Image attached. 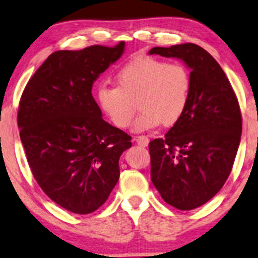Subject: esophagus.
I'll return each mask as SVG.
<instances>
[{
    "label": "esophagus",
    "mask_w": 258,
    "mask_h": 258,
    "mask_svg": "<svg viewBox=\"0 0 258 258\" xmlns=\"http://www.w3.org/2000/svg\"><path fill=\"white\" fill-rule=\"evenodd\" d=\"M135 141H136V144H138L139 146H141V147H147L149 140H148L147 136L142 135V136H136Z\"/></svg>",
    "instance_id": "1"
}]
</instances>
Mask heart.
<instances>
[{"mask_svg": "<svg viewBox=\"0 0 258 258\" xmlns=\"http://www.w3.org/2000/svg\"><path fill=\"white\" fill-rule=\"evenodd\" d=\"M116 84L99 85L95 100L104 116L119 129L132 123L136 102L140 113L133 124L135 133L176 124L186 109L191 90L186 67L154 57L126 63L116 74Z\"/></svg>", "mask_w": 258, "mask_h": 258, "instance_id": "b5f03b06", "label": "heart"}]
</instances>
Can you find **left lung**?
I'll list each match as a JSON object with an SVG mask.
<instances>
[{"mask_svg":"<svg viewBox=\"0 0 258 258\" xmlns=\"http://www.w3.org/2000/svg\"><path fill=\"white\" fill-rule=\"evenodd\" d=\"M149 55L182 59L190 69L186 109L164 139L149 142L151 178L164 201L191 211L217 195L239 147L241 114L219 63L192 43L153 47Z\"/></svg>","mask_w":258,"mask_h":258,"instance_id":"obj_1","label":"left lung"}]
</instances>
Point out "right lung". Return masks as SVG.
Here are the masks:
<instances>
[{"label": "right lung", "mask_w": 258, "mask_h": 258, "mask_svg": "<svg viewBox=\"0 0 258 258\" xmlns=\"http://www.w3.org/2000/svg\"><path fill=\"white\" fill-rule=\"evenodd\" d=\"M88 46L50 55L27 82L18 112L27 163L44 192L75 214L103 206L119 179L132 138L101 118L93 82L124 52Z\"/></svg>", "instance_id": "add662e5"}]
</instances>
